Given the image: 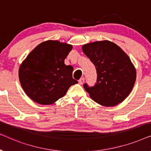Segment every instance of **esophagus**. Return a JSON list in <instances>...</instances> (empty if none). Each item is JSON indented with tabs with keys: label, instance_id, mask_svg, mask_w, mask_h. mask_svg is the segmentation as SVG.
<instances>
[{
	"label": "esophagus",
	"instance_id": "34e87169",
	"mask_svg": "<svg viewBox=\"0 0 151 151\" xmlns=\"http://www.w3.org/2000/svg\"><path fill=\"white\" fill-rule=\"evenodd\" d=\"M84 82V78H80V79L79 80V83L80 84H82Z\"/></svg>",
	"mask_w": 151,
	"mask_h": 151
}]
</instances>
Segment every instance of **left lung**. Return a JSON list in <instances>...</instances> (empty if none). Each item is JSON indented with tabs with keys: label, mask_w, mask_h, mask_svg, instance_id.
<instances>
[{
	"label": "left lung",
	"mask_w": 151,
	"mask_h": 151,
	"mask_svg": "<svg viewBox=\"0 0 151 151\" xmlns=\"http://www.w3.org/2000/svg\"><path fill=\"white\" fill-rule=\"evenodd\" d=\"M82 51L97 71L95 85H83L92 100L105 106H115L124 100L136 80L135 67L124 51L108 40L84 45Z\"/></svg>",
	"instance_id": "obj_1"
}]
</instances>
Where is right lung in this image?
I'll use <instances>...</instances> for the list:
<instances>
[{
    "instance_id": "right-lung-1",
    "label": "right lung",
    "mask_w": 151,
    "mask_h": 151,
    "mask_svg": "<svg viewBox=\"0 0 151 151\" xmlns=\"http://www.w3.org/2000/svg\"><path fill=\"white\" fill-rule=\"evenodd\" d=\"M72 45L57 40L38 45L20 65L19 80L25 93L38 104L48 105L63 97L71 85L73 68L65 65Z\"/></svg>"
}]
</instances>
